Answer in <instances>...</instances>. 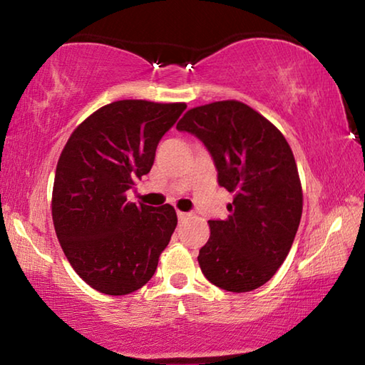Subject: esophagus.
I'll use <instances>...</instances> for the list:
<instances>
[{
  "mask_svg": "<svg viewBox=\"0 0 365 365\" xmlns=\"http://www.w3.org/2000/svg\"><path fill=\"white\" fill-rule=\"evenodd\" d=\"M177 217H178V220L182 222V220H187V219L190 217V214H188V212H182V211H178V212H177Z\"/></svg>",
  "mask_w": 365,
  "mask_h": 365,
  "instance_id": "obj_1",
  "label": "esophagus"
}]
</instances>
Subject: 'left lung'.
Listing matches in <instances>:
<instances>
[{"label":"left lung","mask_w":365,"mask_h":365,"mask_svg":"<svg viewBox=\"0 0 365 365\" xmlns=\"http://www.w3.org/2000/svg\"><path fill=\"white\" fill-rule=\"evenodd\" d=\"M177 130L202 141L219 185L235 193L228 219L209 220L197 256L202 274L233 293L262 287L287 259L302 214L292 148L265 117L233 100L190 109Z\"/></svg>","instance_id":"1"}]
</instances>
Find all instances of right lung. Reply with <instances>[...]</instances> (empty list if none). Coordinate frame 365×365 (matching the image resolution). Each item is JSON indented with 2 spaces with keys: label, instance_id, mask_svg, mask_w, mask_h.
Returning a JSON list of instances; mask_svg holds the SVG:
<instances>
[{
  "label": "right lung",
  "instance_id": "1",
  "mask_svg": "<svg viewBox=\"0 0 365 365\" xmlns=\"http://www.w3.org/2000/svg\"><path fill=\"white\" fill-rule=\"evenodd\" d=\"M185 103L122 100L80 123L58 160L51 212L67 261L104 294H128L150 282L177 227L170 205L127 201L135 178L151 170L156 148Z\"/></svg>",
  "mask_w": 365,
  "mask_h": 365
}]
</instances>
